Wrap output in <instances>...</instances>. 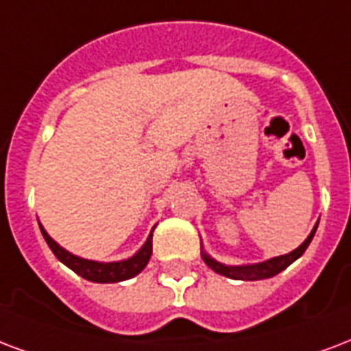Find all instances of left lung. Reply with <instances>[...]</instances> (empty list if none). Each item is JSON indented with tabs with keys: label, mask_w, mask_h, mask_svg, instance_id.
I'll return each instance as SVG.
<instances>
[{
	"label": "left lung",
	"mask_w": 351,
	"mask_h": 351,
	"mask_svg": "<svg viewBox=\"0 0 351 351\" xmlns=\"http://www.w3.org/2000/svg\"><path fill=\"white\" fill-rule=\"evenodd\" d=\"M317 232V226L313 228V232L309 234L304 243H302L300 247L293 250L291 254H285V256H280V258H272L269 261H265V263H258V265H250V267H228V265L217 263L215 259H211L210 256H206L202 254V258H204L206 265L210 267L211 271L219 272V274H223L226 278H232V280H245V282H254V280H267V278L276 276L278 272H282L283 269H287L289 265L293 263L294 259H298L302 254L306 252V248L309 247V243H311L313 235Z\"/></svg>",
	"instance_id": "obj_1"
}]
</instances>
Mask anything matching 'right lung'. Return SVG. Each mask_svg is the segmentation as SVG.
I'll use <instances>...</instances> for the list:
<instances>
[{
  "label": "right lung",
  "instance_id": "obj_1",
  "mask_svg": "<svg viewBox=\"0 0 351 351\" xmlns=\"http://www.w3.org/2000/svg\"><path fill=\"white\" fill-rule=\"evenodd\" d=\"M42 235H44L45 243L49 245V248L53 250V254L57 256L64 265H68L69 269L73 272H77L79 276H82L84 280H90V282L95 283H116L123 282V280H128V278L140 274L145 265L149 263L152 254V232L149 235V239L143 245L140 252L132 256L130 259H125V261H117V263H97V261H88V259L77 258L73 254L66 252L62 247H58L55 241L51 239L47 232H45L42 226Z\"/></svg>",
  "mask_w": 351,
  "mask_h": 351
}]
</instances>
